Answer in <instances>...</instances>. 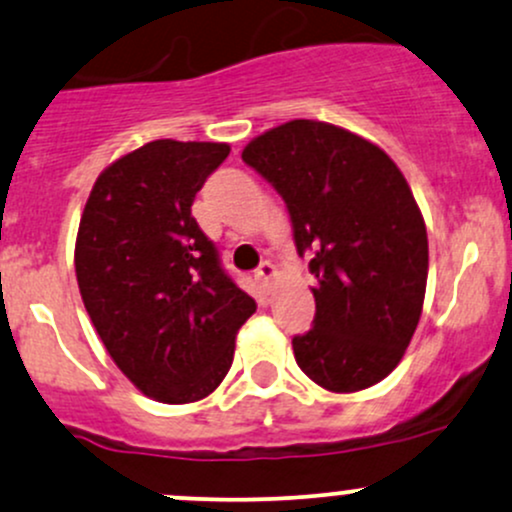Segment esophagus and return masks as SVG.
<instances>
[{"label":"esophagus","mask_w":512,"mask_h":512,"mask_svg":"<svg viewBox=\"0 0 512 512\" xmlns=\"http://www.w3.org/2000/svg\"><path fill=\"white\" fill-rule=\"evenodd\" d=\"M274 274H277V269H274L272 262H262V265L257 267L255 279H257V282H260L262 286H267V284L274 279Z\"/></svg>","instance_id":"esophagus-1"}]
</instances>
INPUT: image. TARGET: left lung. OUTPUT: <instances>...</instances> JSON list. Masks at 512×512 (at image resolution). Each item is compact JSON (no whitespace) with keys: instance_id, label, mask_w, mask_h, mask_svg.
Here are the masks:
<instances>
[{"instance_id":"obj_1","label":"left lung","mask_w":512,"mask_h":512,"mask_svg":"<svg viewBox=\"0 0 512 512\" xmlns=\"http://www.w3.org/2000/svg\"><path fill=\"white\" fill-rule=\"evenodd\" d=\"M284 199L316 316L294 335L296 364L328 391L379 384L401 362L423 311L428 233L401 170L369 140L296 119L243 150Z\"/></svg>"}]
</instances>
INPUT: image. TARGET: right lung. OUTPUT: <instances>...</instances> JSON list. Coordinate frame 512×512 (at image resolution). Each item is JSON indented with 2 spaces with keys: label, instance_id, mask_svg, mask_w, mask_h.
Masks as SVG:
<instances>
[{
  "label": "right lung",
  "instance_id": "add662e5",
  "mask_svg": "<svg viewBox=\"0 0 512 512\" xmlns=\"http://www.w3.org/2000/svg\"><path fill=\"white\" fill-rule=\"evenodd\" d=\"M228 153L226 143L153 140L99 174L82 213L84 308L121 372L162 403L209 396L257 311L192 216Z\"/></svg>",
  "mask_w": 512,
  "mask_h": 512
}]
</instances>
